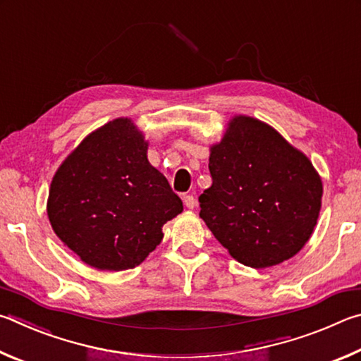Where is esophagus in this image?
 <instances>
[{
  "instance_id": "esophagus-1",
  "label": "esophagus",
  "mask_w": 361,
  "mask_h": 361,
  "mask_svg": "<svg viewBox=\"0 0 361 361\" xmlns=\"http://www.w3.org/2000/svg\"><path fill=\"white\" fill-rule=\"evenodd\" d=\"M184 204L188 207V209H193L195 204H197V200H195L193 195H185V197H184Z\"/></svg>"
}]
</instances>
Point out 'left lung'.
Instances as JSON below:
<instances>
[{"label":"left lung","instance_id":"1","mask_svg":"<svg viewBox=\"0 0 361 361\" xmlns=\"http://www.w3.org/2000/svg\"><path fill=\"white\" fill-rule=\"evenodd\" d=\"M200 217L233 258L268 268L302 249L317 224L322 180L312 163L260 120L235 117L209 157Z\"/></svg>","mask_w":361,"mask_h":361}]
</instances>
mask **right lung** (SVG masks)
<instances>
[{
	"label": "right lung",
	"mask_w": 361,
	"mask_h": 361,
	"mask_svg": "<svg viewBox=\"0 0 361 361\" xmlns=\"http://www.w3.org/2000/svg\"><path fill=\"white\" fill-rule=\"evenodd\" d=\"M182 209L128 118L106 123L79 144L56 171L47 201L55 235L82 262L109 271L137 267Z\"/></svg>",
	"instance_id": "right-lung-1"
}]
</instances>
